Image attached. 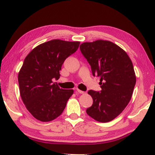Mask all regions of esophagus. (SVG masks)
<instances>
[{
	"label": "esophagus",
	"mask_w": 155,
	"mask_h": 155,
	"mask_svg": "<svg viewBox=\"0 0 155 155\" xmlns=\"http://www.w3.org/2000/svg\"><path fill=\"white\" fill-rule=\"evenodd\" d=\"M76 92H78L79 93V94H84V91H82V90H78V89H77V90H76Z\"/></svg>",
	"instance_id": "34e87169"
}]
</instances>
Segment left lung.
<instances>
[{"instance_id": "obj_1", "label": "left lung", "mask_w": 155, "mask_h": 155, "mask_svg": "<svg viewBox=\"0 0 155 155\" xmlns=\"http://www.w3.org/2000/svg\"><path fill=\"white\" fill-rule=\"evenodd\" d=\"M80 48L93 76L100 78L101 88L88 92L93 104L87 114L97 121H111L124 111L132 97L136 82L132 61L126 51L109 41L84 42Z\"/></svg>"}]
</instances>
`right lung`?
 Returning <instances> with one entry per match:
<instances>
[{
	"label": "right lung",
	"mask_w": 155,
	"mask_h": 155,
	"mask_svg": "<svg viewBox=\"0 0 155 155\" xmlns=\"http://www.w3.org/2000/svg\"><path fill=\"white\" fill-rule=\"evenodd\" d=\"M79 45V41L54 39L37 46L25 58L18 74L20 96L37 120L56 118L73 94V90L60 88L53 80L58 79L63 62Z\"/></svg>",
	"instance_id": "1"
}]
</instances>
